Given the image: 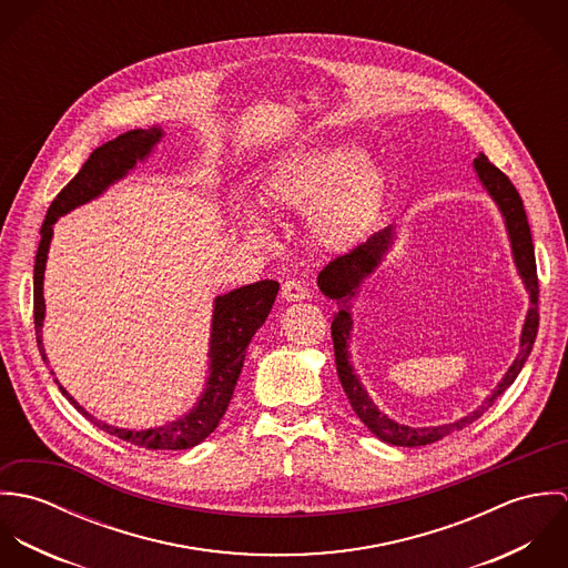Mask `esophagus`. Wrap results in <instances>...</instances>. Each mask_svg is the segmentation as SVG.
Here are the masks:
<instances>
[{
  "instance_id": "esophagus-1",
  "label": "esophagus",
  "mask_w": 568,
  "mask_h": 568,
  "mask_svg": "<svg viewBox=\"0 0 568 568\" xmlns=\"http://www.w3.org/2000/svg\"><path fill=\"white\" fill-rule=\"evenodd\" d=\"M308 297V288L295 280V277H288L284 284H282V300L286 302H302Z\"/></svg>"
}]
</instances>
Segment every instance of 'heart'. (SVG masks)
Here are the masks:
<instances>
[{
  "instance_id": "heart-1",
  "label": "heart",
  "mask_w": 568,
  "mask_h": 568,
  "mask_svg": "<svg viewBox=\"0 0 568 568\" xmlns=\"http://www.w3.org/2000/svg\"><path fill=\"white\" fill-rule=\"evenodd\" d=\"M383 196V172L352 146H306L268 168L260 183V201L271 210L306 212L313 241L325 248L356 243L369 227ZM244 225L262 234L253 212Z\"/></svg>"
}]
</instances>
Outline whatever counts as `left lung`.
Returning <instances> with one entry per match:
<instances>
[{
  "instance_id": "8db88e82",
  "label": "left lung",
  "mask_w": 568,
  "mask_h": 568,
  "mask_svg": "<svg viewBox=\"0 0 568 568\" xmlns=\"http://www.w3.org/2000/svg\"><path fill=\"white\" fill-rule=\"evenodd\" d=\"M475 170L487 190V194L494 199V203L498 205L503 219H505V227L509 234V243H511V253H514V262L516 268L523 277V284L529 293L531 300V308L527 313V320L523 325V334H520V352L516 356V361L511 363V367L505 372L503 381L496 385V389L487 396L481 406H477L473 413L464 415L457 422L450 424H442V426H424V428H413L406 424H398L392 417H387L385 413L378 410V406L372 403V398L367 396L365 387L361 385L352 363H349V349H347V341H349V332H352V315H349V300L356 295L358 286L363 284L365 277H369L378 264L383 262L385 253L389 251V246L394 243V227H385L383 232L372 234L365 243L356 244L352 251L334 257L332 262H327L324 271L317 277V284L322 288L325 297L334 300L338 306V313H334L332 320V343H334V363H336V374L341 381V387L349 400V405L354 408V413L361 417V422L383 442L394 444V446H426L433 442L444 439L446 435L462 430L464 426L473 424L475 419H479L486 413L489 406L494 405L500 394L516 381V376L520 374L527 356L531 354L536 334H538V324H540V315H538V271H536V255H534V243H531V230L527 223V214L523 207V199L516 192V187L511 185V181L507 179L505 172H500L494 163H489L484 153H479V158L475 160Z\"/></svg>"
}]
</instances>
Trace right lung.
<instances>
[{
	"mask_svg": "<svg viewBox=\"0 0 568 568\" xmlns=\"http://www.w3.org/2000/svg\"><path fill=\"white\" fill-rule=\"evenodd\" d=\"M162 135L163 131L160 126L135 129V131L122 133L115 140L102 144L100 149H95L89 155V160L82 163L79 174L52 201V205L45 214V221L41 225V243H39L37 260H34V329H37V345H39V352L45 363H48V356H45L43 336H41L43 317H45L43 273H45L50 241L54 234V223L59 221V216L100 196L111 183L126 176L129 170L135 168V163L144 162L151 155L153 146L162 140ZM277 288H280L277 282L262 280V282L236 288V291L214 300L212 338H210V354H207L210 356V378L205 383V389H203L196 406H192L190 413H185L183 417H179L170 424H163L158 428H146V430H129V428H118V426L104 424V422L95 419L91 413H87L59 385V381H54V383L59 385L61 394L77 406L89 422H93L104 433L120 437L122 442H129L133 446H142L149 450L192 448V446L201 444L210 433H214L221 417L225 415L230 400L234 396L239 376L243 372L246 345L251 343L257 327L266 322V317L273 308Z\"/></svg>",
	"mask_w": 568,
	"mask_h": 568,
	"instance_id": "add662e5",
	"label": "right lung"
}]
</instances>
